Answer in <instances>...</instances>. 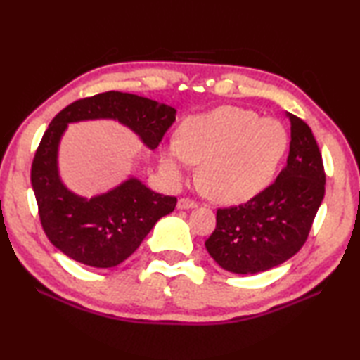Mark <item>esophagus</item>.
Here are the masks:
<instances>
[{
    "instance_id": "esophagus-1",
    "label": "esophagus",
    "mask_w": 360,
    "mask_h": 360,
    "mask_svg": "<svg viewBox=\"0 0 360 360\" xmlns=\"http://www.w3.org/2000/svg\"><path fill=\"white\" fill-rule=\"evenodd\" d=\"M197 202H193L191 198H179L178 200V210H193L197 208Z\"/></svg>"
}]
</instances>
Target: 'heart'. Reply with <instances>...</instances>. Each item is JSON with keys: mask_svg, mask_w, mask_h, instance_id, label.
<instances>
[{"mask_svg": "<svg viewBox=\"0 0 360 360\" xmlns=\"http://www.w3.org/2000/svg\"><path fill=\"white\" fill-rule=\"evenodd\" d=\"M289 148L281 122L257 112L221 106L182 122L178 138L160 148V167L179 182L200 167V182L216 202L246 203L275 179Z\"/></svg>", "mask_w": 360, "mask_h": 360, "instance_id": "heart-1", "label": "heart"}]
</instances>
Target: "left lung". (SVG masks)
Instances as JSON below:
<instances>
[{"mask_svg": "<svg viewBox=\"0 0 360 360\" xmlns=\"http://www.w3.org/2000/svg\"><path fill=\"white\" fill-rule=\"evenodd\" d=\"M290 122L288 165L248 203L217 210L216 230L205 246L224 270L255 275L284 264L308 238L326 192V173L313 131L297 115Z\"/></svg>", "mask_w": 360, "mask_h": 360, "instance_id": "obj_1", "label": "left lung"}]
</instances>
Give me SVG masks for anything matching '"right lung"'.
Instances as JSON below:
<instances>
[{
    "mask_svg": "<svg viewBox=\"0 0 360 360\" xmlns=\"http://www.w3.org/2000/svg\"><path fill=\"white\" fill-rule=\"evenodd\" d=\"M85 120L119 122L154 150L176 120V109L122 92L77 100L53 117L36 150L32 186L47 238L72 260L111 268L136 251L178 200L150 191L135 174L94 197H82L66 187L58 169L60 143L70 124Z\"/></svg>",
    "mask_w": 360,
    "mask_h": 360,
    "instance_id": "1",
    "label": "right lung"
}]
</instances>
